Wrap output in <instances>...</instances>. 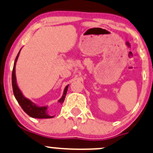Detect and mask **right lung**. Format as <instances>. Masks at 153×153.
Listing matches in <instances>:
<instances>
[{
	"instance_id": "right-lung-1",
	"label": "right lung",
	"mask_w": 153,
	"mask_h": 153,
	"mask_svg": "<svg viewBox=\"0 0 153 153\" xmlns=\"http://www.w3.org/2000/svg\"><path fill=\"white\" fill-rule=\"evenodd\" d=\"M21 50V49H20ZM20 50L19 51L18 55L16 56V59L15 60V63H14L13 70H12V88H13V93L15 95V99L18 101L19 105L22 108V109L24 111L25 113H27L29 116L32 118H35V119H50V118H53L54 116H50L48 114V112L47 111L48 109V106H38L36 105L35 103L31 102L29 99L26 98L23 96V93L18 88V84H17V79L16 76H15V66H16L17 60L18 59L19 54H20ZM69 85L64 89L63 94L62 97H61L60 100H59L58 102L60 104L63 103L64 100H65L66 94H67L68 88Z\"/></svg>"
}]
</instances>
